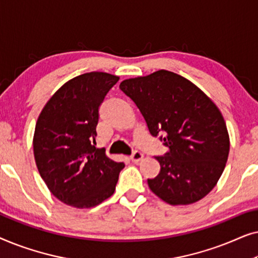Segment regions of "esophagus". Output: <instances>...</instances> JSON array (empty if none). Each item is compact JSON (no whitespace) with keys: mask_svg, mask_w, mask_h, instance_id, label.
Here are the masks:
<instances>
[{"mask_svg":"<svg viewBox=\"0 0 258 258\" xmlns=\"http://www.w3.org/2000/svg\"><path fill=\"white\" fill-rule=\"evenodd\" d=\"M130 160H132L134 163H139L140 161L143 160V154L139 150L134 151V154L132 155V156H130Z\"/></svg>","mask_w":258,"mask_h":258,"instance_id":"esophagus-1","label":"esophagus"}]
</instances>
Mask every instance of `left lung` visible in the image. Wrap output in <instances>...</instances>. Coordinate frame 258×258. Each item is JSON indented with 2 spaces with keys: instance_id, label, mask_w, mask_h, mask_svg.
Here are the masks:
<instances>
[{
  "instance_id": "left-lung-1",
  "label": "left lung",
  "mask_w": 258,
  "mask_h": 258,
  "mask_svg": "<svg viewBox=\"0 0 258 258\" xmlns=\"http://www.w3.org/2000/svg\"><path fill=\"white\" fill-rule=\"evenodd\" d=\"M119 89L135 102L153 136L169 151L155 156L161 170L148 185L171 206L195 203L217 184L230 140L217 105L185 77L168 70L122 81Z\"/></svg>"
}]
</instances>
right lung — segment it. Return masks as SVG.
<instances>
[{
    "label": "right lung",
    "instance_id": "right-lung-1",
    "mask_svg": "<svg viewBox=\"0 0 258 258\" xmlns=\"http://www.w3.org/2000/svg\"><path fill=\"white\" fill-rule=\"evenodd\" d=\"M118 80L100 72L74 77L37 118L33 147L38 172L52 195L70 207L86 209L109 199L124 168L95 148L98 109Z\"/></svg>",
    "mask_w": 258,
    "mask_h": 258
}]
</instances>
